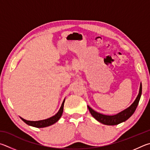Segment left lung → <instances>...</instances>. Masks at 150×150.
<instances>
[{
	"label": "left lung",
	"mask_w": 150,
	"mask_h": 150,
	"mask_svg": "<svg viewBox=\"0 0 150 150\" xmlns=\"http://www.w3.org/2000/svg\"><path fill=\"white\" fill-rule=\"evenodd\" d=\"M142 83H140V90H139V93L138 96L136 97L134 101L133 102L132 104L130 107H128L125 110H123L121 112H119L116 115H103L101 113L94 111L93 109H91L90 106L88 105V108L90 111L91 115L93 117L94 119H96L98 122L102 123V124L105 125H117L120 123L123 122L128 120L129 118L134 114V112L136 111V107H137L139 101L142 96Z\"/></svg>",
	"instance_id": "8db88e82"
}]
</instances>
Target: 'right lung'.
I'll return each instance as SVG.
<instances>
[{
  "label": "right lung",
  "instance_id": "1",
  "mask_svg": "<svg viewBox=\"0 0 150 150\" xmlns=\"http://www.w3.org/2000/svg\"><path fill=\"white\" fill-rule=\"evenodd\" d=\"M65 101V98L63 101L61 105V107L59 109V111L57 112V114H55L54 116L49 118V119H45V120H38V121H31V120H27L23 118L20 117V119H22L23 122L26 124L31 126V127H36V128H44V127H49L52 125L56 123L58 120H59L60 117H61L62 112H63V108H64V103Z\"/></svg>",
  "mask_w": 150,
  "mask_h": 150
}]
</instances>
